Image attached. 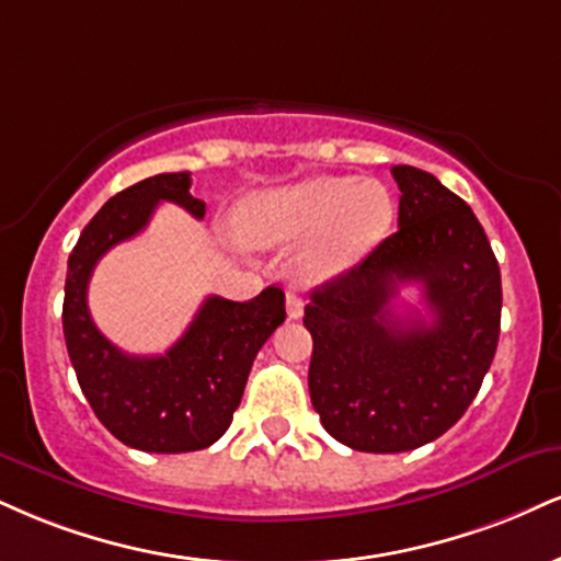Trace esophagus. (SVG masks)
<instances>
[{
  "label": "esophagus",
  "mask_w": 561,
  "mask_h": 561,
  "mask_svg": "<svg viewBox=\"0 0 561 561\" xmlns=\"http://www.w3.org/2000/svg\"><path fill=\"white\" fill-rule=\"evenodd\" d=\"M302 308H306V302H302L300 295L287 293V316H289V319H300Z\"/></svg>",
  "instance_id": "obj_1"
}]
</instances>
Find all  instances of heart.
I'll return each instance as SVG.
<instances>
[{"instance_id":"1","label":"heart","mask_w":561,"mask_h":561,"mask_svg":"<svg viewBox=\"0 0 561 561\" xmlns=\"http://www.w3.org/2000/svg\"><path fill=\"white\" fill-rule=\"evenodd\" d=\"M394 201L379 182L310 178L255 191L234 211V232L259 248L305 242L298 255L302 282L319 285L353 268L387 238Z\"/></svg>"}]
</instances>
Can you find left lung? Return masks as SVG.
<instances>
[{
	"label": "left lung",
	"mask_w": 561,
	"mask_h": 561,
	"mask_svg": "<svg viewBox=\"0 0 561 561\" xmlns=\"http://www.w3.org/2000/svg\"><path fill=\"white\" fill-rule=\"evenodd\" d=\"M400 229L350 272L310 293V402L350 449L408 451L455 426L494 360L502 323L496 255L460 195L434 174L391 167ZM424 289L432 313L402 320L390 300Z\"/></svg>",
	"instance_id": "obj_1"
}]
</instances>
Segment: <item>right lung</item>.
Masks as SVG:
<instances>
[{
	"mask_svg": "<svg viewBox=\"0 0 561 561\" xmlns=\"http://www.w3.org/2000/svg\"><path fill=\"white\" fill-rule=\"evenodd\" d=\"M161 201L195 219L206 214L191 195V172L140 180L106 201L67 261L62 329L80 389L106 431L133 449L178 455L211 447L229 428L255 355L287 313L279 287L248 302L211 295L164 355L114 347L88 313V282L101 255L144 232Z\"/></svg>",
	"mask_w": 561,
	"mask_h": 561,
	"instance_id": "1",
	"label": "right lung"
}]
</instances>
